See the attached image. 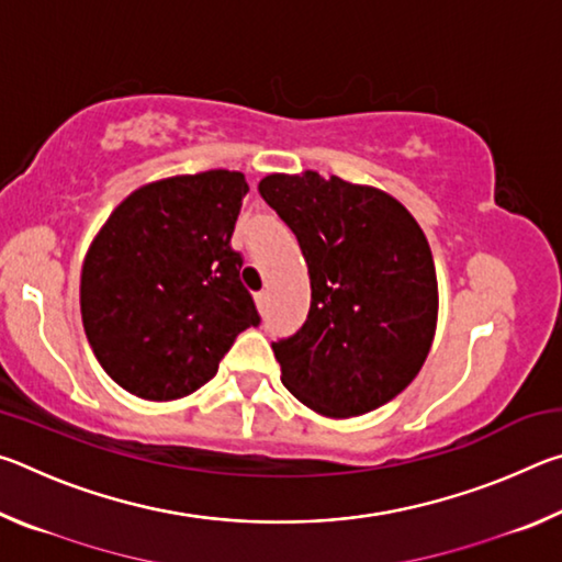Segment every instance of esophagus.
<instances>
[{
	"label": "esophagus",
	"mask_w": 562,
	"mask_h": 562,
	"mask_svg": "<svg viewBox=\"0 0 562 562\" xmlns=\"http://www.w3.org/2000/svg\"><path fill=\"white\" fill-rule=\"evenodd\" d=\"M255 304H258V310H265V304H268V292H258L255 294Z\"/></svg>",
	"instance_id": "1"
}]
</instances>
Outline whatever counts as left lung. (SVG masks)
<instances>
[{
  "mask_svg": "<svg viewBox=\"0 0 562 562\" xmlns=\"http://www.w3.org/2000/svg\"><path fill=\"white\" fill-rule=\"evenodd\" d=\"M260 195L297 235L310 315L274 341L282 384L329 418L369 414L414 382L439 319V282L416 217L374 186L317 170L270 173Z\"/></svg>",
  "mask_w": 562,
  "mask_h": 562,
  "instance_id": "left-lung-1",
  "label": "left lung"
}]
</instances>
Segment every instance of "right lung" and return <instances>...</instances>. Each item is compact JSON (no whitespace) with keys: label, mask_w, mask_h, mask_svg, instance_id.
<instances>
[{"label":"right lung","mask_w":562,"mask_h":562,"mask_svg":"<svg viewBox=\"0 0 562 562\" xmlns=\"http://www.w3.org/2000/svg\"><path fill=\"white\" fill-rule=\"evenodd\" d=\"M247 193L237 170L160 178L133 190L81 268V322L113 382L173 402L211 382L258 310L231 247Z\"/></svg>","instance_id":"add662e5"}]
</instances>
